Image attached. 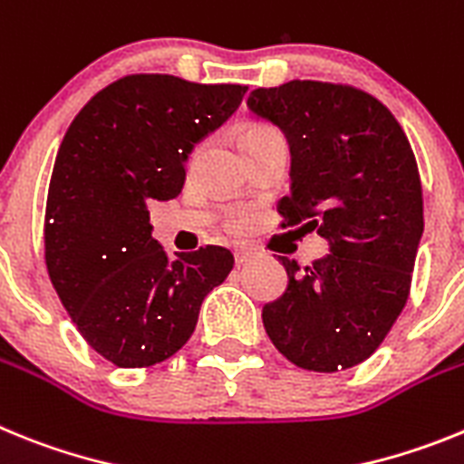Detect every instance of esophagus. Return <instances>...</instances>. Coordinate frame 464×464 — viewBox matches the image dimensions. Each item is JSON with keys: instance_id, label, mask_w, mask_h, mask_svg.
I'll use <instances>...</instances> for the list:
<instances>
[{"instance_id": "esophagus-1", "label": "esophagus", "mask_w": 464, "mask_h": 464, "mask_svg": "<svg viewBox=\"0 0 464 464\" xmlns=\"http://www.w3.org/2000/svg\"><path fill=\"white\" fill-rule=\"evenodd\" d=\"M233 256H236L237 266H243V264H247L252 256H255V249H252V247H237L236 252H233Z\"/></svg>"}]
</instances>
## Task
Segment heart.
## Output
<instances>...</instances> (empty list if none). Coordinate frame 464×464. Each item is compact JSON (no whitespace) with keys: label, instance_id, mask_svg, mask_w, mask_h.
<instances>
[{"label":"heart","instance_id":"b5f03b06","mask_svg":"<svg viewBox=\"0 0 464 464\" xmlns=\"http://www.w3.org/2000/svg\"><path fill=\"white\" fill-rule=\"evenodd\" d=\"M261 132H276V130H271V128H264V126H255V128H249L247 135H245V137H249V135H261ZM228 227L237 228V227H240V221L231 219V221H228Z\"/></svg>","mask_w":464,"mask_h":464}]
</instances>
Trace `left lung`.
<instances>
[{
	"mask_svg": "<svg viewBox=\"0 0 464 464\" xmlns=\"http://www.w3.org/2000/svg\"><path fill=\"white\" fill-rule=\"evenodd\" d=\"M247 110L287 137L282 227L305 221L329 243L305 268L280 256L289 282L261 310L266 334L301 369H350L372 357L409 299L422 237L416 156L388 107L357 88L296 79L252 91Z\"/></svg>",
	"mask_w": 464,
	"mask_h": 464,
	"instance_id": "left-lung-1",
	"label": "left lung"
}]
</instances>
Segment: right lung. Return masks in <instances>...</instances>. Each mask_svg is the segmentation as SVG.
Returning a JSON list of instances; mask_svg holds the SVG:
<instances>
[{
    "label": "right lung",
    "instance_id": "1",
    "mask_svg": "<svg viewBox=\"0 0 464 464\" xmlns=\"http://www.w3.org/2000/svg\"><path fill=\"white\" fill-rule=\"evenodd\" d=\"M245 92L123 76L88 100L60 142L44 221L48 277L88 345L121 369L172 357L231 273L233 255L215 245L170 259L151 237L147 205L182 193L193 147Z\"/></svg>",
    "mask_w": 464,
    "mask_h": 464
}]
</instances>
